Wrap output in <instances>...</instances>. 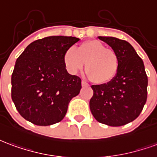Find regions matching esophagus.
Segmentation results:
<instances>
[{
    "instance_id": "obj_1",
    "label": "esophagus",
    "mask_w": 157,
    "mask_h": 157,
    "mask_svg": "<svg viewBox=\"0 0 157 157\" xmlns=\"http://www.w3.org/2000/svg\"><path fill=\"white\" fill-rule=\"evenodd\" d=\"M82 86H89V84H88L87 82H84V81H82Z\"/></svg>"
}]
</instances>
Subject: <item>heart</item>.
Here are the masks:
<instances>
[{"label": "heart", "mask_w": 157, "mask_h": 157, "mask_svg": "<svg viewBox=\"0 0 157 157\" xmlns=\"http://www.w3.org/2000/svg\"><path fill=\"white\" fill-rule=\"evenodd\" d=\"M63 63L71 74L82 70L86 63V72L96 84L111 82L120 67L117 52L96 40L82 43L76 51L74 48L67 50L63 55Z\"/></svg>", "instance_id": "b5f03b06"}]
</instances>
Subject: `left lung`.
I'll list each match as a JSON object with an SVG mask.
<instances>
[{"label":"left lung","instance_id":"1","mask_svg":"<svg viewBox=\"0 0 157 157\" xmlns=\"http://www.w3.org/2000/svg\"><path fill=\"white\" fill-rule=\"evenodd\" d=\"M119 56L120 67L111 82L93 85L90 109L98 122L124 126L136 119L147 99V79L143 61L127 41L112 36H99Z\"/></svg>","mask_w":157,"mask_h":157}]
</instances>
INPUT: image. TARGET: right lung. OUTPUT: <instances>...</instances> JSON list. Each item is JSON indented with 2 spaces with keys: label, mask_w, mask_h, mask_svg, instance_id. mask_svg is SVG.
<instances>
[{
  "label": "right lung",
  "mask_w": 157,
  "mask_h": 157,
  "mask_svg": "<svg viewBox=\"0 0 157 157\" xmlns=\"http://www.w3.org/2000/svg\"><path fill=\"white\" fill-rule=\"evenodd\" d=\"M80 39L54 36L31 42L16 61L11 98L20 115L37 126L60 122L68 104L82 89V80L70 75L63 55Z\"/></svg>",
  "instance_id": "add662e5"
}]
</instances>
